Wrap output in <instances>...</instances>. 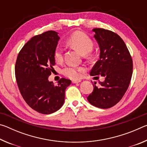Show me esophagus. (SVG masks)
<instances>
[{
    "instance_id": "1",
    "label": "esophagus",
    "mask_w": 147,
    "mask_h": 147,
    "mask_svg": "<svg viewBox=\"0 0 147 147\" xmlns=\"http://www.w3.org/2000/svg\"><path fill=\"white\" fill-rule=\"evenodd\" d=\"M81 82V80H72V83L73 84H78L80 83Z\"/></svg>"
}]
</instances>
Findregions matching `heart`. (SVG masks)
Instances as JSON below:
<instances>
[{"label":"heart","mask_w":147,"mask_h":147,"mask_svg":"<svg viewBox=\"0 0 147 147\" xmlns=\"http://www.w3.org/2000/svg\"><path fill=\"white\" fill-rule=\"evenodd\" d=\"M67 43L71 47H73L80 53L85 55L90 52L93 47V41L89 36L83 32H76L71 35L67 39ZM54 57L58 62L63 59V49L58 45L54 50ZM85 71L83 67H66L63 69V74L65 76L72 80H78L82 77V73Z\"/></svg>","instance_id":"heart-1"}]
</instances>
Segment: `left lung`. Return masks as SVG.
<instances>
[{
    "label": "left lung",
    "mask_w": 147,
    "mask_h": 147,
    "mask_svg": "<svg viewBox=\"0 0 147 147\" xmlns=\"http://www.w3.org/2000/svg\"><path fill=\"white\" fill-rule=\"evenodd\" d=\"M92 31L95 33L94 38L100 48V57L90 75H101L105 80L99 82L98 87L93 84V91L87 98L93 106L107 109L117 104L127 90L132 75V59L119 35L103 28Z\"/></svg>",
    "instance_id": "8db88e82"
}]
</instances>
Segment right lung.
I'll return each instance as SVG.
<instances>
[{
  "mask_svg": "<svg viewBox=\"0 0 147 147\" xmlns=\"http://www.w3.org/2000/svg\"><path fill=\"white\" fill-rule=\"evenodd\" d=\"M59 39L58 33L53 30L33 37L19 52L15 67L22 96L30 108L42 114L53 113L61 108L65 91L71 84L66 78H61L57 86L49 81Z\"/></svg>",
  "mask_w": 147,
  "mask_h": 147,
  "instance_id": "add662e5",
  "label": "right lung"
}]
</instances>
